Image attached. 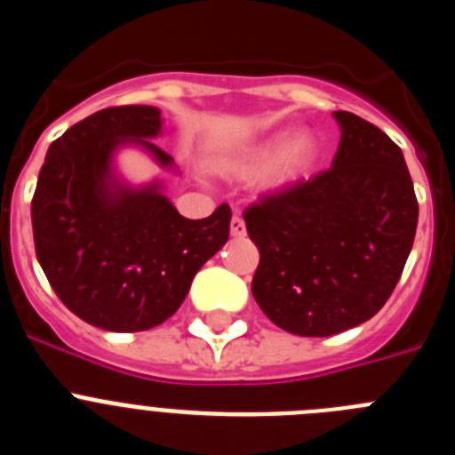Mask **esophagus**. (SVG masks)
I'll return each mask as SVG.
<instances>
[{"mask_svg":"<svg viewBox=\"0 0 455 455\" xmlns=\"http://www.w3.org/2000/svg\"><path fill=\"white\" fill-rule=\"evenodd\" d=\"M230 235L236 236V239H241V236H246V223H243V219H241L239 214L232 216V220H230Z\"/></svg>","mask_w":455,"mask_h":455,"instance_id":"1","label":"esophagus"}]
</instances>
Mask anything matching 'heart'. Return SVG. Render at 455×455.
I'll return each instance as SVG.
<instances>
[{"instance_id": "obj_1", "label": "heart", "mask_w": 455, "mask_h": 455, "mask_svg": "<svg viewBox=\"0 0 455 455\" xmlns=\"http://www.w3.org/2000/svg\"><path fill=\"white\" fill-rule=\"evenodd\" d=\"M316 159V140L307 132L283 130L259 140L246 155L236 156L230 171L236 178L252 180L268 171L267 182L273 188H284L307 171Z\"/></svg>"}]
</instances>
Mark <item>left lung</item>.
Listing matches in <instances>:
<instances>
[{
  "label": "left lung",
  "mask_w": 455,
  "mask_h": 455,
  "mask_svg": "<svg viewBox=\"0 0 455 455\" xmlns=\"http://www.w3.org/2000/svg\"><path fill=\"white\" fill-rule=\"evenodd\" d=\"M332 168L246 209L259 248L252 296L283 331L331 337L371 319L403 273L419 204L403 152L376 124L335 111Z\"/></svg>",
  "instance_id": "obj_1"
}]
</instances>
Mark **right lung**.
Instances as JSON below:
<instances>
[{"label":"right lung","instance_id":"right-lung-1","mask_svg":"<svg viewBox=\"0 0 455 455\" xmlns=\"http://www.w3.org/2000/svg\"><path fill=\"white\" fill-rule=\"evenodd\" d=\"M162 132V111L146 104L88 116L52 143L31 200L36 257L52 289L72 315L108 332L150 331L175 315L230 236L228 204L184 219L162 180L134 187L118 172L123 148L178 172L155 146Z\"/></svg>","mask_w":455,"mask_h":455}]
</instances>
